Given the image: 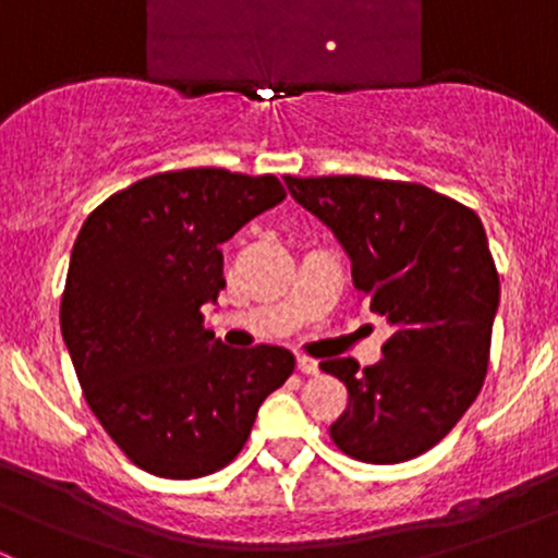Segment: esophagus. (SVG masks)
Returning a JSON list of instances; mask_svg holds the SVG:
<instances>
[{"label":"esophagus","instance_id":"1","mask_svg":"<svg viewBox=\"0 0 558 558\" xmlns=\"http://www.w3.org/2000/svg\"><path fill=\"white\" fill-rule=\"evenodd\" d=\"M296 369H300L302 375H318V362H313V359L307 356H296Z\"/></svg>","mask_w":558,"mask_h":558}]
</instances>
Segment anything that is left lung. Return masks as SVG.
Segmentation results:
<instances>
[{
    "label": "left lung",
    "instance_id": "obj_1",
    "mask_svg": "<svg viewBox=\"0 0 558 558\" xmlns=\"http://www.w3.org/2000/svg\"><path fill=\"white\" fill-rule=\"evenodd\" d=\"M291 196L351 258L353 286L393 335L384 359H329L348 388L329 435L351 459L399 464L435 448L481 393L499 307V275L475 210L421 183L286 174Z\"/></svg>",
    "mask_w": 558,
    "mask_h": 558
}]
</instances>
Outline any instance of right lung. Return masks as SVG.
Masks as SVG:
<instances>
[{
  "label": "right lung",
  "instance_id": "right-lung-1",
  "mask_svg": "<svg viewBox=\"0 0 558 558\" xmlns=\"http://www.w3.org/2000/svg\"><path fill=\"white\" fill-rule=\"evenodd\" d=\"M283 199L275 174L196 167L137 180L83 223L61 335L88 408L140 470L191 481L227 466L294 373L286 348H227L202 326L227 286L221 243Z\"/></svg>",
  "mask_w": 558,
  "mask_h": 558
}]
</instances>
